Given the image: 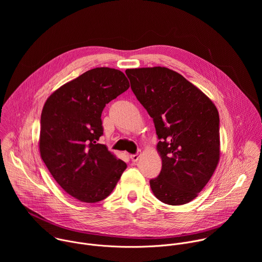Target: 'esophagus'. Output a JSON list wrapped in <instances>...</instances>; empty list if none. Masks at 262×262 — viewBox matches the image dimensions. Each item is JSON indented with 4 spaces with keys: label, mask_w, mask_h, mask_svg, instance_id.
I'll return each mask as SVG.
<instances>
[{
    "label": "esophagus",
    "mask_w": 262,
    "mask_h": 262,
    "mask_svg": "<svg viewBox=\"0 0 262 262\" xmlns=\"http://www.w3.org/2000/svg\"><path fill=\"white\" fill-rule=\"evenodd\" d=\"M139 158H140V155H133V156H130V159H132V161H133L134 163L138 162Z\"/></svg>",
    "instance_id": "esophagus-1"
}]
</instances>
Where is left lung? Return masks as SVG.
Segmentation results:
<instances>
[{
  "instance_id": "8db88e82",
  "label": "left lung",
  "mask_w": 262,
  "mask_h": 262,
  "mask_svg": "<svg viewBox=\"0 0 262 262\" xmlns=\"http://www.w3.org/2000/svg\"><path fill=\"white\" fill-rule=\"evenodd\" d=\"M130 87L154 119L162 158L150 180L155 196L169 205L194 200L220 160L219 112L199 88L167 67L126 69Z\"/></svg>"
}]
</instances>
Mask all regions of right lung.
Instances as JSON below:
<instances>
[{"instance_id": "1", "label": "right lung", "mask_w": 262, "mask_h": 262, "mask_svg": "<svg viewBox=\"0 0 262 262\" xmlns=\"http://www.w3.org/2000/svg\"><path fill=\"white\" fill-rule=\"evenodd\" d=\"M128 88L122 71L97 67L61 86L43 105L40 157L61 188L79 201L106 198L126 169L97 141L103 107Z\"/></svg>"}]
</instances>
